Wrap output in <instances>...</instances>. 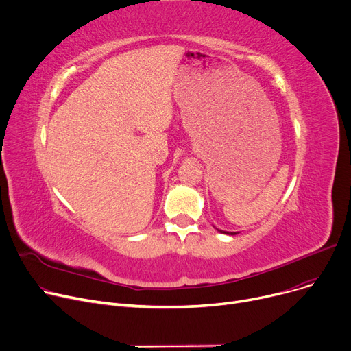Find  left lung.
Wrapping results in <instances>:
<instances>
[{
	"label": "left lung",
	"mask_w": 351,
	"mask_h": 351,
	"mask_svg": "<svg viewBox=\"0 0 351 351\" xmlns=\"http://www.w3.org/2000/svg\"><path fill=\"white\" fill-rule=\"evenodd\" d=\"M219 230V228H217ZM220 232H223V234H230V236H236L237 232H228V231H223V230H219Z\"/></svg>",
	"instance_id": "left-lung-1"
}]
</instances>
